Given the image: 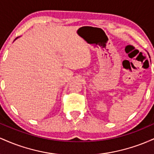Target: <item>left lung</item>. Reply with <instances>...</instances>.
I'll return each instance as SVG.
<instances>
[{
	"instance_id": "8db88e82",
	"label": "left lung",
	"mask_w": 154,
	"mask_h": 154,
	"mask_svg": "<svg viewBox=\"0 0 154 154\" xmlns=\"http://www.w3.org/2000/svg\"><path fill=\"white\" fill-rule=\"evenodd\" d=\"M148 56H149V54H148ZM149 57H150V56H149Z\"/></svg>"
}]
</instances>
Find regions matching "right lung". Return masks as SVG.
I'll use <instances>...</instances> for the list:
<instances>
[{"label":"right lung","mask_w":154,"mask_h":154,"mask_svg":"<svg viewBox=\"0 0 154 154\" xmlns=\"http://www.w3.org/2000/svg\"><path fill=\"white\" fill-rule=\"evenodd\" d=\"M17 38H16V39H15V40H17Z\"/></svg>","instance_id":"right-lung-1"}]
</instances>
